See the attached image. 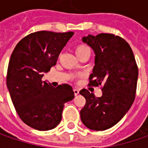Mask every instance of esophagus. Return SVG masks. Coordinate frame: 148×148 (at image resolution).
<instances>
[{
    "label": "esophagus",
    "mask_w": 148,
    "mask_h": 148,
    "mask_svg": "<svg viewBox=\"0 0 148 148\" xmlns=\"http://www.w3.org/2000/svg\"><path fill=\"white\" fill-rule=\"evenodd\" d=\"M73 92H74V95H77L79 94V90L77 88H74L73 89Z\"/></svg>",
    "instance_id": "obj_1"
}]
</instances>
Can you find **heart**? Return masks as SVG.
Masks as SVG:
<instances>
[{
	"instance_id": "b5f03b06",
	"label": "heart",
	"mask_w": 148,
	"mask_h": 148,
	"mask_svg": "<svg viewBox=\"0 0 148 148\" xmlns=\"http://www.w3.org/2000/svg\"><path fill=\"white\" fill-rule=\"evenodd\" d=\"M86 52H90V49L88 46H86V44H79L75 48V53L77 54V56L81 55L83 53Z\"/></svg>"
}]
</instances>
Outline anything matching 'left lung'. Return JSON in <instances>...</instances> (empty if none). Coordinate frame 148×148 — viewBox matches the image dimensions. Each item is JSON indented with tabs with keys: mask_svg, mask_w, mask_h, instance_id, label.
Wrapping results in <instances>:
<instances>
[{
	"mask_svg": "<svg viewBox=\"0 0 148 148\" xmlns=\"http://www.w3.org/2000/svg\"><path fill=\"white\" fill-rule=\"evenodd\" d=\"M94 50L95 66L89 86H101L102 96L82 89L86 99L81 119L87 128L104 131L121 120L134 103L138 68L133 50L123 38L112 34H89L82 38Z\"/></svg>",
	"mask_w": 148,
	"mask_h": 148,
	"instance_id": "obj_1",
	"label": "left lung"
}]
</instances>
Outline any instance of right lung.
I'll return each instance as SVG.
<instances>
[{"label":"right lung","instance_id":"obj_1","mask_svg":"<svg viewBox=\"0 0 148 148\" xmlns=\"http://www.w3.org/2000/svg\"><path fill=\"white\" fill-rule=\"evenodd\" d=\"M73 32L38 31L23 38L9 62L6 85L23 122L39 131L53 129L62 119L64 104L74 98L71 86L53 87L43 82V72L56 65Z\"/></svg>","mask_w":148,"mask_h":148}]
</instances>
